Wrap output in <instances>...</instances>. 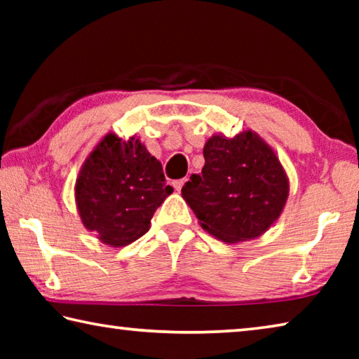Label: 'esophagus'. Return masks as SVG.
Masks as SVG:
<instances>
[{"label": "esophagus", "mask_w": 359, "mask_h": 359, "mask_svg": "<svg viewBox=\"0 0 359 359\" xmlns=\"http://www.w3.org/2000/svg\"><path fill=\"white\" fill-rule=\"evenodd\" d=\"M185 182H187V179H179V180H174V182H172V187H174V190H175V191H180V190H182V187H184Z\"/></svg>", "instance_id": "obj_1"}]
</instances>
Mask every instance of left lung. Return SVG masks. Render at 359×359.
Instances as JSON below:
<instances>
[{
    "label": "left lung",
    "mask_w": 359,
    "mask_h": 359,
    "mask_svg": "<svg viewBox=\"0 0 359 359\" xmlns=\"http://www.w3.org/2000/svg\"><path fill=\"white\" fill-rule=\"evenodd\" d=\"M204 168L182 188L210 236L238 244L264 234L285 209L290 180L274 149L258 133H215L204 144Z\"/></svg>",
    "instance_id": "left-lung-1"
}]
</instances>
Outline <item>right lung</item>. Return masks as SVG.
I'll list each match as a JSON object with an SVG mask.
<instances>
[{"label":"right lung","mask_w":359,"mask_h":359,"mask_svg":"<svg viewBox=\"0 0 359 359\" xmlns=\"http://www.w3.org/2000/svg\"><path fill=\"white\" fill-rule=\"evenodd\" d=\"M172 193L161 163L136 136L107 133L79 171L74 198L81 222L102 244L125 247L150 229L156 208Z\"/></svg>","instance_id":"1"}]
</instances>
